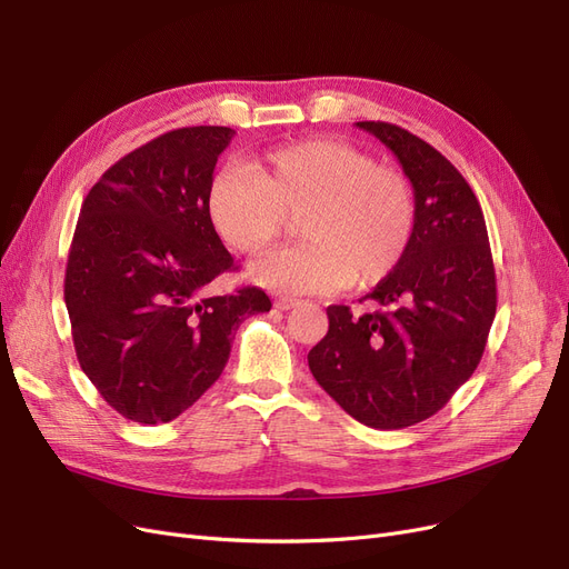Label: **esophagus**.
Wrapping results in <instances>:
<instances>
[{
    "label": "esophagus",
    "instance_id": "obj_1",
    "mask_svg": "<svg viewBox=\"0 0 569 569\" xmlns=\"http://www.w3.org/2000/svg\"><path fill=\"white\" fill-rule=\"evenodd\" d=\"M298 305H300V300H295V298H279V300L274 302V307L281 309V311H290L292 307H298Z\"/></svg>",
    "mask_w": 569,
    "mask_h": 569
}]
</instances>
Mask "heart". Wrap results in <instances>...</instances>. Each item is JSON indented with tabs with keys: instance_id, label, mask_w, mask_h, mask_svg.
Segmentation results:
<instances>
[{
	"instance_id": "1",
	"label": "heart",
	"mask_w": 569,
	"mask_h": 569,
	"mask_svg": "<svg viewBox=\"0 0 569 569\" xmlns=\"http://www.w3.org/2000/svg\"><path fill=\"white\" fill-rule=\"evenodd\" d=\"M207 209L230 249L256 256L295 216L302 239L251 267V279L288 295L372 286L402 260L416 204L400 169L379 164L339 139H309L269 151L251 167H228L211 181Z\"/></svg>"
}]
</instances>
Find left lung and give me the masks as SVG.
<instances>
[{"mask_svg":"<svg viewBox=\"0 0 569 569\" xmlns=\"http://www.w3.org/2000/svg\"><path fill=\"white\" fill-rule=\"evenodd\" d=\"M400 160L416 223L402 260L365 295L379 311L328 307L330 328L309 369L356 421L400 430L426 421L475 375L496 318L498 290L483 211L437 148L390 122L362 120Z\"/></svg>","mask_w":569,"mask_h":569,"instance_id":"left-lung-1","label":"left lung"}]
</instances>
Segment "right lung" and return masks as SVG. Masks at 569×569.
<instances>
[{
	"instance_id": "add662e5",
	"label": "right lung",
	"mask_w": 569,
	"mask_h": 569,
	"mask_svg": "<svg viewBox=\"0 0 569 569\" xmlns=\"http://www.w3.org/2000/svg\"><path fill=\"white\" fill-rule=\"evenodd\" d=\"M234 130H171L92 186L64 274L86 377L134 423L174 421L223 375L237 328L271 302L260 288L204 298L234 267L207 209Z\"/></svg>"
}]
</instances>
